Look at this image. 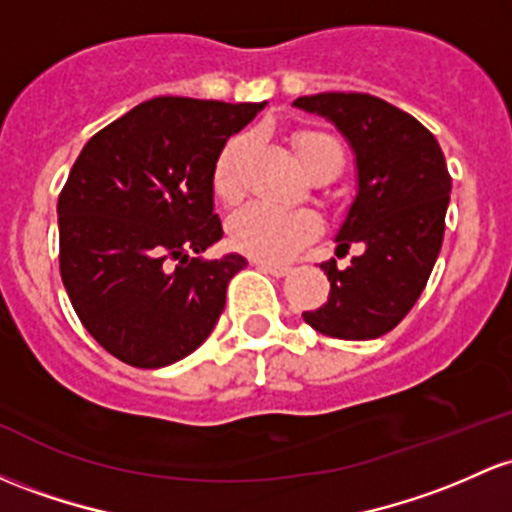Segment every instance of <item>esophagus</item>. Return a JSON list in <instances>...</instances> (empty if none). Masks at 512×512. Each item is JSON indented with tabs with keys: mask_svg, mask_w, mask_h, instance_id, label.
I'll list each match as a JSON object with an SVG mask.
<instances>
[{
	"mask_svg": "<svg viewBox=\"0 0 512 512\" xmlns=\"http://www.w3.org/2000/svg\"><path fill=\"white\" fill-rule=\"evenodd\" d=\"M257 267L265 269V272H267V274H272V277H286V274L291 272V267H286V265H277V262H265V260L257 262Z\"/></svg>",
	"mask_w": 512,
	"mask_h": 512,
	"instance_id": "34e87169",
	"label": "esophagus"
}]
</instances>
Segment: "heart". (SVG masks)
Listing matches in <instances>:
<instances>
[{"label":"heart","mask_w":512,"mask_h":512,"mask_svg":"<svg viewBox=\"0 0 512 512\" xmlns=\"http://www.w3.org/2000/svg\"><path fill=\"white\" fill-rule=\"evenodd\" d=\"M247 148L245 136L230 138L213 165V192L226 204L240 199V165ZM296 153L306 172H338L342 165V145L328 133H301L296 136ZM318 216L308 209H286L274 204H247L230 218V240L235 247L260 260H286L299 252L316 235Z\"/></svg>","instance_id":"heart-1"}]
</instances>
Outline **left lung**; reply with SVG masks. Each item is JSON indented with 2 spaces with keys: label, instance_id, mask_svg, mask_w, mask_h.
<instances>
[{
  "label": "left lung",
  "instance_id": "8db88e82",
  "mask_svg": "<svg viewBox=\"0 0 512 512\" xmlns=\"http://www.w3.org/2000/svg\"><path fill=\"white\" fill-rule=\"evenodd\" d=\"M330 121L355 155L357 187L335 252L359 247L350 265L323 262L328 301L303 320L340 340L389 333L428 284L445 235L452 177L435 136L389 101L357 92H323L294 101Z\"/></svg>",
  "mask_w": 512,
  "mask_h": 512
}]
</instances>
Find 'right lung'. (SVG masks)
I'll return each mask as SVG.
<instances>
[{
  "mask_svg": "<svg viewBox=\"0 0 512 512\" xmlns=\"http://www.w3.org/2000/svg\"><path fill=\"white\" fill-rule=\"evenodd\" d=\"M265 109L157 97L84 145L58 199L60 277L87 333L121 362L160 369L216 328L238 252L201 260L223 238L213 165Z\"/></svg>",
  "mask_w": 512,
  "mask_h": 512,
  "instance_id": "right-lung-1",
  "label": "right lung"
}]
</instances>
